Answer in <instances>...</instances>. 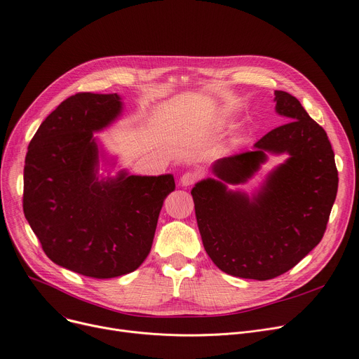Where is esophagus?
<instances>
[{
    "mask_svg": "<svg viewBox=\"0 0 359 359\" xmlns=\"http://www.w3.org/2000/svg\"><path fill=\"white\" fill-rule=\"evenodd\" d=\"M198 179H199V173H196V172H186L180 177V183L183 186H192V184H195L198 182Z\"/></svg>",
    "mask_w": 359,
    "mask_h": 359,
    "instance_id": "1",
    "label": "esophagus"
}]
</instances>
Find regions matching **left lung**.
Segmentation results:
<instances>
[{
    "label": "left lung",
    "mask_w": 359,
    "mask_h": 359,
    "mask_svg": "<svg viewBox=\"0 0 359 359\" xmlns=\"http://www.w3.org/2000/svg\"><path fill=\"white\" fill-rule=\"evenodd\" d=\"M276 111L290 119L262 137L253 151L219 158L218 179L195 184L192 198L203 248L225 273L266 280L288 272L323 238L337 194V168L326 130L287 91H275ZM290 157L249 198L226 189L247 181L267 159Z\"/></svg>",
    "instance_id": "8db88e82"
}]
</instances>
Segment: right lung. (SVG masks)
I'll return each mask as SVG.
<instances>
[{"label": "right lung", "mask_w": 359, "mask_h": 359, "mask_svg": "<svg viewBox=\"0 0 359 359\" xmlns=\"http://www.w3.org/2000/svg\"><path fill=\"white\" fill-rule=\"evenodd\" d=\"M122 111L116 93H77L42 122L25 161L23 211L46 256L65 269L107 279L148 256L172 175L99 179L93 137Z\"/></svg>", "instance_id": "1"}]
</instances>
